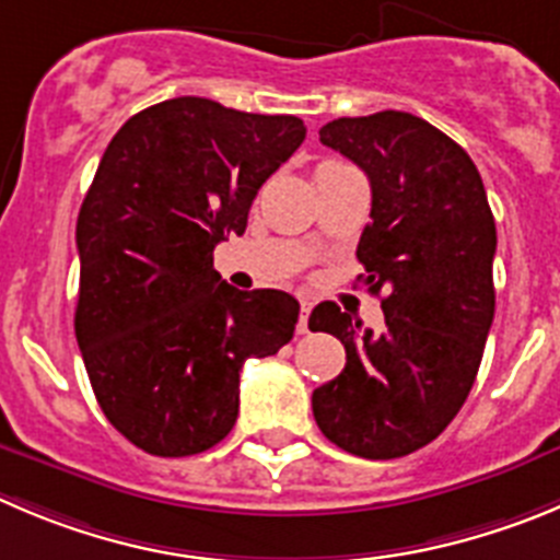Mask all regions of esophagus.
Returning a JSON list of instances; mask_svg holds the SVG:
<instances>
[{"label":"esophagus","instance_id":"1","mask_svg":"<svg viewBox=\"0 0 560 560\" xmlns=\"http://www.w3.org/2000/svg\"><path fill=\"white\" fill-rule=\"evenodd\" d=\"M310 312H312V304L306 301V298H301V317H298V334L310 331Z\"/></svg>","mask_w":560,"mask_h":560}]
</instances>
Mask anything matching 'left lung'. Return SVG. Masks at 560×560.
Returning a JSON list of instances; mask_svg holds the SVG:
<instances>
[{"label": "left lung", "instance_id": "obj_1", "mask_svg": "<svg viewBox=\"0 0 560 560\" xmlns=\"http://www.w3.org/2000/svg\"><path fill=\"white\" fill-rule=\"evenodd\" d=\"M320 143L368 174L357 256L370 292L386 295L381 334L331 301L315 306L310 328L345 345V370L312 392V411L353 456H409L451 425L478 375L494 320V215L467 151L417 115L337 118Z\"/></svg>", "mask_w": 560, "mask_h": 560}]
</instances>
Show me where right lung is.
Masks as SVG:
<instances>
[{"mask_svg":"<svg viewBox=\"0 0 560 560\" xmlns=\"http://www.w3.org/2000/svg\"><path fill=\"white\" fill-rule=\"evenodd\" d=\"M304 138L295 115L179 96L109 140L77 218L74 331L104 417L140 451L218 445L237 422L245 359L292 339L295 298L234 290L212 250L245 232L259 187Z\"/></svg>","mask_w":560,"mask_h":560,"instance_id":"obj_1","label":"right lung"}]
</instances>
